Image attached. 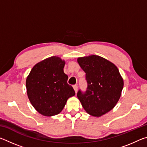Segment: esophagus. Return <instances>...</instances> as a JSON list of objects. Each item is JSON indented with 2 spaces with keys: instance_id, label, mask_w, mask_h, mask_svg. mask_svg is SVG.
<instances>
[{
  "instance_id": "obj_1",
  "label": "esophagus",
  "mask_w": 147,
  "mask_h": 147,
  "mask_svg": "<svg viewBox=\"0 0 147 147\" xmlns=\"http://www.w3.org/2000/svg\"><path fill=\"white\" fill-rule=\"evenodd\" d=\"M73 88H74V91H75V93H76L77 91H78V86H77L76 85H74V86H73Z\"/></svg>"
}]
</instances>
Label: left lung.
Segmentation results:
<instances>
[{
  "instance_id": "left-lung-1",
  "label": "left lung",
  "mask_w": 147,
  "mask_h": 147,
  "mask_svg": "<svg viewBox=\"0 0 147 147\" xmlns=\"http://www.w3.org/2000/svg\"><path fill=\"white\" fill-rule=\"evenodd\" d=\"M77 61L86 73L88 88L77 96L89 115L99 117L111 111L121 97L123 77L112 62L97 55L80 57Z\"/></svg>"
}]
</instances>
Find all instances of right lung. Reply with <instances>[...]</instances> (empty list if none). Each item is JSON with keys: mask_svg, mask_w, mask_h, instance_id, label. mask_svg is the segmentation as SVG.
I'll list each match as a JSON object with an SVG mask.
<instances>
[{"mask_svg": "<svg viewBox=\"0 0 147 147\" xmlns=\"http://www.w3.org/2000/svg\"><path fill=\"white\" fill-rule=\"evenodd\" d=\"M65 61L52 56L36 63L26 80L27 95L36 110L52 117L63 110L69 98L75 95L64 73Z\"/></svg>", "mask_w": 147, "mask_h": 147, "instance_id": "add662e5", "label": "right lung"}]
</instances>
